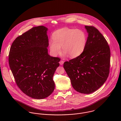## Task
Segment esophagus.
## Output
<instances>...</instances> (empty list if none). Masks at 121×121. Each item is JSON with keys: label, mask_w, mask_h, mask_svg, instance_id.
<instances>
[{"label": "esophagus", "mask_w": 121, "mask_h": 121, "mask_svg": "<svg viewBox=\"0 0 121 121\" xmlns=\"http://www.w3.org/2000/svg\"><path fill=\"white\" fill-rule=\"evenodd\" d=\"M60 65H63V63H64V61L63 60H60Z\"/></svg>", "instance_id": "1"}]
</instances>
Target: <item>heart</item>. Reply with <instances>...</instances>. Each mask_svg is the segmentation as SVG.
I'll return each instance as SVG.
<instances>
[{"mask_svg": "<svg viewBox=\"0 0 121 121\" xmlns=\"http://www.w3.org/2000/svg\"><path fill=\"white\" fill-rule=\"evenodd\" d=\"M52 39L53 41L49 42V48L54 56L60 52L62 47L64 55L77 57L83 52L86 44V35L80 29L67 27L59 29L53 33Z\"/></svg>", "mask_w": 121, "mask_h": 121, "instance_id": "heart-1", "label": "heart"}]
</instances>
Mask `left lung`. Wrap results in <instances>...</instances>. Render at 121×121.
I'll list each match as a JSON object with an SVG mask.
<instances>
[{"instance_id": "obj_1", "label": "left lung", "mask_w": 121, "mask_h": 121, "mask_svg": "<svg viewBox=\"0 0 121 121\" xmlns=\"http://www.w3.org/2000/svg\"><path fill=\"white\" fill-rule=\"evenodd\" d=\"M88 33L85 49L79 56L65 61L63 67L73 88L85 94L94 92L109 73L110 51L104 36L93 26H85Z\"/></svg>"}]
</instances>
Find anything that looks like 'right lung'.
Masks as SVG:
<instances>
[{
    "instance_id": "1",
    "label": "right lung",
    "mask_w": 121,
    "mask_h": 121,
    "mask_svg": "<svg viewBox=\"0 0 121 121\" xmlns=\"http://www.w3.org/2000/svg\"><path fill=\"white\" fill-rule=\"evenodd\" d=\"M48 28L33 27L14 40L9 54V64L19 89L27 96L42 99L53 92V74L60 59L50 56Z\"/></svg>"
}]
</instances>
